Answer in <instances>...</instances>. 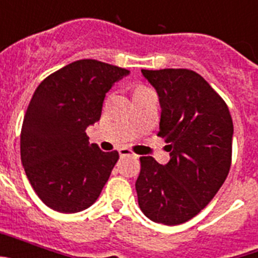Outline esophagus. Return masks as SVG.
Masks as SVG:
<instances>
[{
	"label": "esophagus",
	"instance_id": "esophagus-1",
	"mask_svg": "<svg viewBox=\"0 0 258 258\" xmlns=\"http://www.w3.org/2000/svg\"><path fill=\"white\" fill-rule=\"evenodd\" d=\"M118 154H120V156L138 157V155H136V154H134V152H132L129 149H120V150H118Z\"/></svg>",
	"mask_w": 258,
	"mask_h": 258
}]
</instances>
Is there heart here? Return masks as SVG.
Segmentation results:
<instances>
[{
	"mask_svg": "<svg viewBox=\"0 0 258 258\" xmlns=\"http://www.w3.org/2000/svg\"><path fill=\"white\" fill-rule=\"evenodd\" d=\"M146 90H150L149 86L143 85V84H138V85L134 86V89H133V94H140V93L146 92Z\"/></svg>",
	"mask_w": 258,
	"mask_h": 258,
	"instance_id": "b5f03b06",
	"label": "heart"
}]
</instances>
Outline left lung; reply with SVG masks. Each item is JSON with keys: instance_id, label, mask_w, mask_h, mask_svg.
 I'll list each match as a JSON object with an SVG mask.
<instances>
[{"instance_id": "left-lung-1", "label": "left lung", "mask_w": 258, "mask_h": 258, "mask_svg": "<svg viewBox=\"0 0 258 258\" xmlns=\"http://www.w3.org/2000/svg\"><path fill=\"white\" fill-rule=\"evenodd\" d=\"M156 89L160 131L170 160L142 156L136 182L141 211L154 222L179 225L208 206L231 166L229 107L199 74L186 68L142 70Z\"/></svg>"}]
</instances>
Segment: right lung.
<instances>
[{"label": "right lung", "instance_id": "1", "mask_svg": "<svg viewBox=\"0 0 258 258\" xmlns=\"http://www.w3.org/2000/svg\"><path fill=\"white\" fill-rule=\"evenodd\" d=\"M129 71L81 59L49 75L33 93L20 133V157L42 202L76 213L98 199L118 152L89 143L86 127L101 118L104 97Z\"/></svg>", "mask_w": 258, "mask_h": 258}]
</instances>
